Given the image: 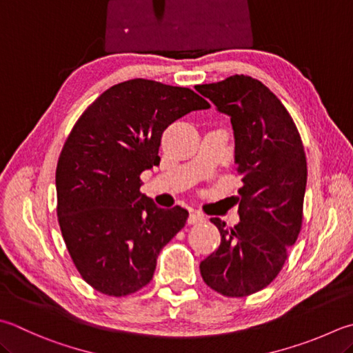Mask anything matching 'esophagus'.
<instances>
[{"instance_id":"34e87169","label":"esophagus","mask_w":353,"mask_h":353,"mask_svg":"<svg viewBox=\"0 0 353 353\" xmlns=\"http://www.w3.org/2000/svg\"><path fill=\"white\" fill-rule=\"evenodd\" d=\"M205 221V216L203 214H199V212H192L188 218V223L189 224H198V223H203Z\"/></svg>"}]
</instances>
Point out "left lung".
<instances>
[{
    "label": "left lung",
    "instance_id": "8db88e82",
    "mask_svg": "<svg viewBox=\"0 0 353 353\" xmlns=\"http://www.w3.org/2000/svg\"><path fill=\"white\" fill-rule=\"evenodd\" d=\"M195 89L230 118L235 164L243 174L239 223L229 229L219 218L210 219L221 244L199 270L218 294L248 296L275 280L300 235L307 183L304 148L289 112L258 79L234 75Z\"/></svg>",
    "mask_w": 353,
    "mask_h": 353
}]
</instances>
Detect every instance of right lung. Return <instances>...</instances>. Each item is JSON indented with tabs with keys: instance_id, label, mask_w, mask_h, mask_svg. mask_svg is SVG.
Returning a JSON list of instances; mask_svg holds the SVG:
<instances>
[{
	"instance_id": "right-lung-1",
	"label": "right lung",
	"mask_w": 353,
	"mask_h": 353,
	"mask_svg": "<svg viewBox=\"0 0 353 353\" xmlns=\"http://www.w3.org/2000/svg\"><path fill=\"white\" fill-rule=\"evenodd\" d=\"M188 88L150 79L112 85L73 125L57 165L58 223L83 280L124 296L150 283L159 252L189 212L161 209L139 192V175L159 164L163 132L209 109Z\"/></svg>"
}]
</instances>
